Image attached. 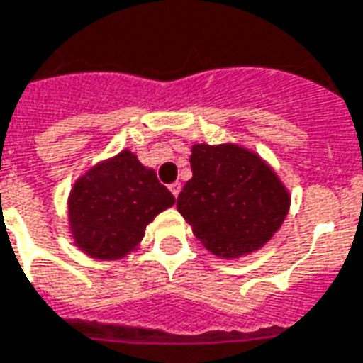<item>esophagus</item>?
Listing matches in <instances>:
<instances>
[{
  "mask_svg": "<svg viewBox=\"0 0 363 363\" xmlns=\"http://www.w3.org/2000/svg\"><path fill=\"white\" fill-rule=\"evenodd\" d=\"M181 189H182L181 182H173V184H169V190H171V194H173L174 198L181 194Z\"/></svg>",
  "mask_w": 363,
  "mask_h": 363,
  "instance_id": "1",
  "label": "esophagus"
}]
</instances>
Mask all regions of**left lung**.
<instances>
[{
	"instance_id": "obj_1",
	"label": "left lung",
	"mask_w": 363,
	"mask_h": 363,
	"mask_svg": "<svg viewBox=\"0 0 363 363\" xmlns=\"http://www.w3.org/2000/svg\"><path fill=\"white\" fill-rule=\"evenodd\" d=\"M190 167L177 209L216 256L250 254L283 225L291 198L256 154L233 144H196Z\"/></svg>"
}]
</instances>
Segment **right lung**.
<instances>
[{
  "label": "right lung",
  "mask_w": 363,
  "mask_h": 363,
  "mask_svg": "<svg viewBox=\"0 0 363 363\" xmlns=\"http://www.w3.org/2000/svg\"><path fill=\"white\" fill-rule=\"evenodd\" d=\"M174 196L152 169L128 150L99 163L80 179L69 198L77 246L98 259H117L140 242L146 225Z\"/></svg>",
  "instance_id": "1"
}]
</instances>
